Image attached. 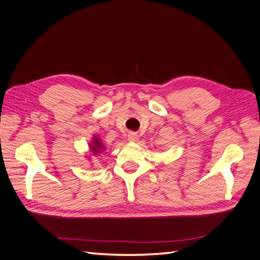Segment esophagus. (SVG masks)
<instances>
[{
    "mask_svg": "<svg viewBox=\"0 0 260 260\" xmlns=\"http://www.w3.org/2000/svg\"><path fill=\"white\" fill-rule=\"evenodd\" d=\"M137 139H138V136L136 135V133L130 132L128 135V140L130 141V142H135V141H137Z\"/></svg>",
    "mask_w": 260,
    "mask_h": 260,
    "instance_id": "1",
    "label": "esophagus"
}]
</instances>
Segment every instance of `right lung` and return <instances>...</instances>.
I'll return each instance as SVG.
<instances>
[{"label":"right lung","instance_id":"add662e5","mask_svg":"<svg viewBox=\"0 0 260 260\" xmlns=\"http://www.w3.org/2000/svg\"><path fill=\"white\" fill-rule=\"evenodd\" d=\"M90 149H91V152L94 155H96L99 153H102V151H103V149H104L103 143L101 142V140L98 137H94L93 138L92 143L90 144Z\"/></svg>","mask_w":260,"mask_h":260}]
</instances>
